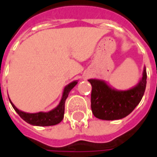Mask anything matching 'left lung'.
Returning <instances> with one entry per match:
<instances>
[{
  "label": "left lung",
  "instance_id": "left-lung-1",
  "mask_svg": "<svg viewBox=\"0 0 157 157\" xmlns=\"http://www.w3.org/2000/svg\"><path fill=\"white\" fill-rule=\"evenodd\" d=\"M146 71L139 84L128 91H116L105 82L90 79L92 85L91 108L96 118L102 120L120 119L128 115L138 105L146 86Z\"/></svg>",
  "mask_w": 157,
  "mask_h": 157
}]
</instances>
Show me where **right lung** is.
<instances>
[{"instance_id":"add662e5","label":"right lung","mask_w":157,"mask_h":157,"mask_svg":"<svg viewBox=\"0 0 157 157\" xmlns=\"http://www.w3.org/2000/svg\"><path fill=\"white\" fill-rule=\"evenodd\" d=\"M77 84V82H73L70 83L67 86H65V91L63 93V97L59 104L57 106V108L53 109L52 111L48 113H27L22 112L16 108L15 106L12 104V106L15 111L19 114V116L25 120L27 123H29L32 125H37V126H51L55 125L60 123L64 118L65 113V100L69 95V92L75 85ZM11 102V101H10Z\"/></svg>"}]
</instances>
